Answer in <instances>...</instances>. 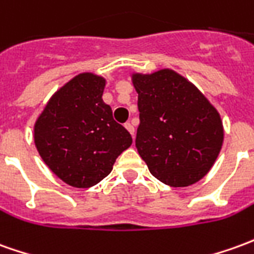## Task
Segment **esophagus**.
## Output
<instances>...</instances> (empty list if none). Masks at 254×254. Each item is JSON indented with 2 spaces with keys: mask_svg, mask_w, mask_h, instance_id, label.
I'll use <instances>...</instances> for the list:
<instances>
[{
  "mask_svg": "<svg viewBox=\"0 0 254 254\" xmlns=\"http://www.w3.org/2000/svg\"><path fill=\"white\" fill-rule=\"evenodd\" d=\"M125 127L127 129V132L130 133L133 137H134V127H133L132 122H127V124H125Z\"/></svg>",
  "mask_w": 254,
  "mask_h": 254,
  "instance_id": "obj_1",
  "label": "esophagus"
}]
</instances>
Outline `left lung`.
<instances>
[{"instance_id":"obj_1","label":"left lung","mask_w":254,"mask_h":254,"mask_svg":"<svg viewBox=\"0 0 254 254\" xmlns=\"http://www.w3.org/2000/svg\"><path fill=\"white\" fill-rule=\"evenodd\" d=\"M130 78L139 95L136 147L148 170L170 187L198 183L212 169L224 141L217 109L172 68L132 72Z\"/></svg>"}]
</instances>
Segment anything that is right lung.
<instances>
[{
  "mask_svg": "<svg viewBox=\"0 0 254 254\" xmlns=\"http://www.w3.org/2000/svg\"><path fill=\"white\" fill-rule=\"evenodd\" d=\"M106 78L81 72L53 93L34 124L37 151L56 176L89 189L109 176L115 159L132 144L103 102Z\"/></svg>",
  "mask_w": 254,
  "mask_h": 254,
  "instance_id": "add662e5",
  "label": "right lung"
}]
</instances>
